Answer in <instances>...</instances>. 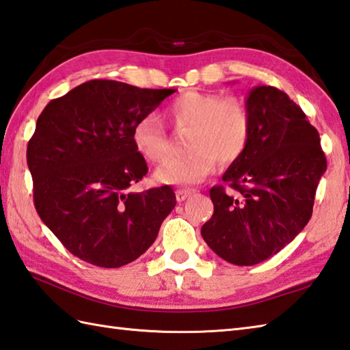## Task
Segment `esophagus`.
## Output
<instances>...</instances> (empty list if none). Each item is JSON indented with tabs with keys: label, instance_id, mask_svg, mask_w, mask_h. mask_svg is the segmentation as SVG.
<instances>
[{
	"label": "esophagus",
	"instance_id": "esophagus-1",
	"mask_svg": "<svg viewBox=\"0 0 350 350\" xmlns=\"http://www.w3.org/2000/svg\"><path fill=\"white\" fill-rule=\"evenodd\" d=\"M190 195H191V190H189V189H178L175 191V196H176L178 202L185 201V199H187Z\"/></svg>",
	"mask_w": 350,
	"mask_h": 350
}]
</instances>
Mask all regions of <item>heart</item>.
I'll list each match as a JSON object with an SVG mask.
<instances>
[{
	"label": "heart",
	"mask_w": 350,
	"mask_h": 350,
	"mask_svg": "<svg viewBox=\"0 0 350 350\" xmlns=\"http://www.w3.org/2000/svg\"><path fill=\"white\" fill-rule=\"evenodd\" d=\"M167 116L176 128H190L189 154L172 157L155 170V180L165 184L190 185L215 172L216 165L230 166L245 154L251 139V116L245 104L215 92L189 90L167 107ZM133 145L148 161H161L170 152L165 124L155 115L135 120Z\"/></svg>",
	"instance_id": "obj_1"
}]
</instances>
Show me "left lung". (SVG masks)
<instances>
[{
  "mask_svg": "<svg viewBox=\"0 0 350 350\" xmlns=\"http://www.w3.org/2000/svg\"><path fill=\"white\" fill-rule=\"evenodd\" d=\"M251 139L210 198L211 219L201 228L205 243L220 258L254 266L278 254L308 224L326 157L305 113L287 94L272 85L249 92Z\"/></svg>",
  "mask_w": 350,
  "mask_h": 350,
  "instance_id": "1",
  "label": "left lung"
}]
</instances>
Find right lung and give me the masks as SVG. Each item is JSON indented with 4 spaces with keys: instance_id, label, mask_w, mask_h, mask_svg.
Instances as JSON below:
<instances>
[{
    "instance_id": "add662e5",
    "label": "right lung",
    "mask_w": 350,
    "mask_h": 350,
    "mask_svg": "<svg viewBox=\"0 0 350 350\" xmlns=\"http://www.w3.org/2000/svg\"><path fill=\"white\" fill-rule=\"evenodd\" d=\"M175 89L90 80L53 99L27 146L34 206L68 251L120 267L148 251L176 198L169 185L128 191L148 172L133 145L135 120Z\"/></svg>"
}]
</instances>
